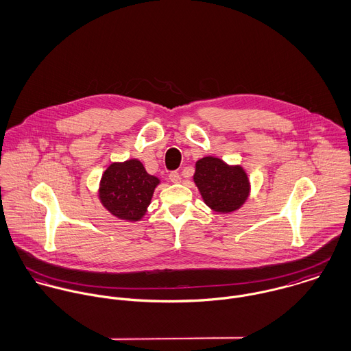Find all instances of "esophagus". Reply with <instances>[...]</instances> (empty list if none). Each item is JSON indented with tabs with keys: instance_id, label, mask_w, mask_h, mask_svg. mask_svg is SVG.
Wrapping results in <instances>:
<instances>
[{
	"instance_id": "1",
	"label": "esophagus",
	"mask_w": 351,
	"mask_h": 351,
	"mask_svg": "<svg viewBox=\"0 0 351 351\" xmlns=\"http://www.w3.org/2000/svg\"><path fill=\"white\" fill-rule=\"evenodd\" d=\"M169 180H170L173 184H178V182L181 181V176H180L178 171H171V173L169 174Z\"/></svg>"
}]
</instances>
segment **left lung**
<instances>
[{
	"mask_svg": "<svg viewBox=\"0 0 351 351\" xmlns=\"http://www.w3.org/2000/svg\"><path fill=\"white\" fill-rule=\"evenodd\" d=\"M193 181L204 202L219 213L239 209L250 195V181L243 167L230 166L215 156H204L196 162Z\"/></svg>",
	"mask_w": 351,
	"mask_h": 351,
	"instance_id": "left-lung-1",
	"label": "left lung"
}]
</instances>
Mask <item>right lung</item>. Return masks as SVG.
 I'll return each mask as SVG.
<instances>
[{
  "label": "right lung",
  "instance_id": "right-lung-1",
  "mask_svg": "<svg viewBox=\"0 0 351 351\" xmlns=\"http://www.w3.org/2000/svg\"><path fill=\"white\" fill-rule=\"evenodd\" d=\"M159 182V178L149 174L138 159L114 162L101 177L99 197L113 216L138 221L146 215Z\"/></svg>",
  "mask_w": 351,
  "mask_h": 351
}]
</instances>
